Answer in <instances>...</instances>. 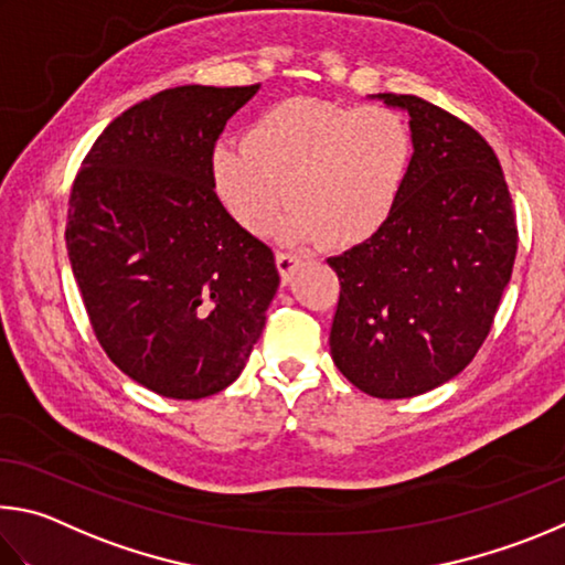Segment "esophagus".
<instances>
[{"instance_id": "34e87169", "label": "esophagus", "mask_w": 565, "mask_h": 565, "mask_svg": "<svg viewBox=\"0 0 565 565\" xmlns=\"http://www.w3.org/2000/svg\"><path fill=\"white\" fill-rule=\"evenodd\" d=\"M275 263H277V270H280L282 282H288L290 277H292V273L298 270V267H300V257L295 255V253L277 250V253H275Z\"/></svg>"}]
</instances>
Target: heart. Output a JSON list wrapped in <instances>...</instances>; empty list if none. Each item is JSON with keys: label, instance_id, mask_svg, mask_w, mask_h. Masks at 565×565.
Segmentation results:
<instances>
[{"label": "heart", "instance_id": "heart-1", "mask_svg": "<svg viewBox=\"0 0 565 565\" xmlns=\"http://www.w3.org/2000/svg\"><path fill=\"white\" fill-rule=\"evenodd\" d=\"M409 163L412 128L399 111L298 96L265 108L243 148L217 146L213 181L245 231H270L290 198V243L352 245L387 223Z\"/></svg>", "mask_w": 565, "mask_h": 565}]
</instances>
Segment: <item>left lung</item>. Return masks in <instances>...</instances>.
Masks as SVG:
<instances>
[{
  "mask_svg": "<svg viewBox=\"0 0 565 565\" xmlns=\"http://www.w3.org/2000/svg\"><path fill=\"white\" fill-rule=\"evenodd\" d=\"M380 98L409 114L414 156L387 223L328 260L330 350L364 394L407 399L457 377L489 338L519 231L487 138L419 96Z\"/></svg>",
  "mask_w": 565,
  "mask_h": 565,
  "instance_id": "obj_1",
  "label": "left lung"
}]
</instances>
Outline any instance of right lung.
Masks as SVG:
<instances>
[{
	"mask_svg": "<svg viewBox=\"0 0 565 565\" xmlns=\"http://www.w3.org/2000/svg\"><path fill=\"white\" fill-rule=\"evenodd\" d=\"M250 86H175L116 116L74 178L66 250L98 344L161 397L243 372L280 275L215 195L213 151Z\"/></svg>",
	"mask_w": 565,
	"mask_h": 565,
	"instance_id": "1",
	"label": "right lung"
}]
</instances>
